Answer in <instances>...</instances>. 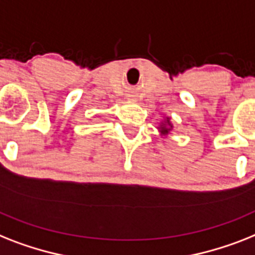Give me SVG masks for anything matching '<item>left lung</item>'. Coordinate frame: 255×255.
<instances>
[{
    "label": "left lung",
    "instance_id": "obj_1",
    "mask_svg": "<svg viewBox=\"0 0 255 255\" xmlns=\"http://www.w3.org/2000/svg\"><path fill=\"white\" fill-rule=\"evenodd\" d=\"M157 129H158V133H160L161 137L166 138L167 136L170 134V132L174 129V126H173V123H171L170 117H163L162 121L158 123Z\"/></svg>",
    "mask_w": 255,
    "mask_h": 255
}]
</instances>
